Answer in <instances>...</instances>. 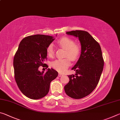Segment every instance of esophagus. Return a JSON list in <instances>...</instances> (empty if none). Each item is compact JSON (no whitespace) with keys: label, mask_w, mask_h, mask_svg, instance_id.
<instances>
[{"label":"esophagus","mask_w":120,"mask_h":120,"mask_svg":"<svg viewBox=\"0 0 120 120\" xmlns=\"http://www.w3.org/2000/svg\"><path fill=\"white\" fill-rule=\"evenodd\" d=\"M62 76H63V75L62 74H61V73H59V75H58L59 77H61Z\"/></svg>","instance_id":"esophagus-1"}]
</instances>
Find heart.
<instances>
[{
  "label": "heart",
  "mask_w": 120,
  "mask_h": 120,
  "mask_svg": "<svg viewBox=\"0 0 120 120\" xmlns=\"http://www.w3.org/2000/svg\"><path fill=\"white\" fill-rule=\"evenodd\" d=\"M57 43L60 47L66 50L64 56L66 58L55 60L51 63V66L54 69L59 72H64L70 65V59L77 60L82 51V47L79 43H75V41L70 38L64 36L59 39ZM46 53L49 56L54 54L53 45L50 44L46 48Z\"/></svg>",
  "instance_id": "heart-1"
}]
</instances>
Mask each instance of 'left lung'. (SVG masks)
I'll use <instances>...</instances> for the list:
<instances>
[{"instance_id": "left-lung-1", "label": "left lung", "mask_w": 120, "mask_h": 120, "mask_svg": "<svg viewBox=\"0 0 120 120\" xmlns=\"http://www.w3.org/2000/svg\"><path fill=\"white\" fill-rule=\"evenodd\" d=\"M66 34L78 38L82 51L71 68L76 74L68 76L69 82L64 86V91L72 98H82L94 90L100 79L104 67L102 52L99 43L87 32L76 30Z\"/></svg>"}]
</instances>
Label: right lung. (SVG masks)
Wrapping results in <instances>:
<instances>
[{
	"label": "right lung",
	"mask_w": 120,
	"mask_h": 120,
	"mask_svg": "<svg viewBox=\"0 0 120 120\" xmlns=\"http://www.w3.org/2000/svg\"><path fill=\"white\" fill-rule=\"evenodd\" d=\"M51 36L37 34L24 38L19 44L14 58L15 79L20 90L28 98L38 99L45 96L50 85L58 76L53 69L40 72L46 59V48L53 41Z\"/></svg>",
	"instance_id": "obj_1"
}]
</instances>
